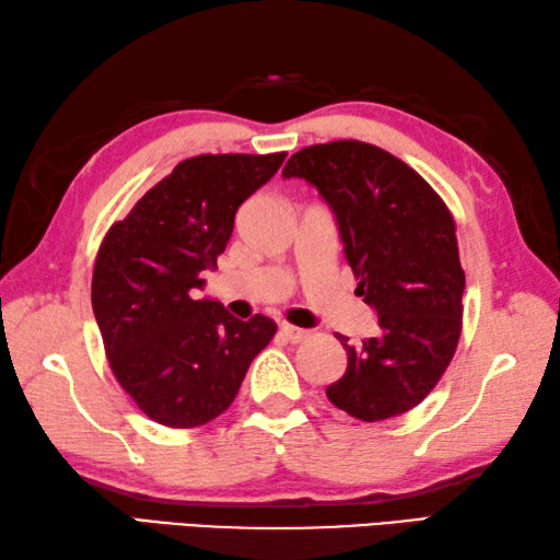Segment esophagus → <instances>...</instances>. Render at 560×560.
Returning <instances> with one entry per match:
<instances>
[{
  "label": "esophagus",
  "instance_id": "obj_1",
  "mask_svg": "<svg viewBox=\"0 0 560 560\" xmlns=\"http://www.w3.org/2000/svg\"><path fill=\"white\" fill-rule=\"evenodd\" d=\"M280 334L290 340V343H302V340L310 338V330L300 328V326H290V324H282L280 326Z\"/></svg>",
  "mask_w": 560,
  "mask_h": 560
}]
</instances>
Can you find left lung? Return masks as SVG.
I'll use <instances>...</instances> for the list:
<instances>
[{
  "mask_svg": "<svg viewBox=\"0 0 560 560\" xmlns=\"http://www.w3.org/2000/svg\"><path fill=\"white\" fill-rule=\"evenodd\" d=\"M322 196L380 316L376 336L348 346V370L326 389L348 416L376 423L416 408L435 389L462 334L464 270L452 212L423 176L380 147L338 140L304 147L282 168Z\"/></svg>",
  "mask_w": 560,
  "mask_h": 560,
  "instance_id": "8db88e82",
  "label": "left lung"
}]
</instances>
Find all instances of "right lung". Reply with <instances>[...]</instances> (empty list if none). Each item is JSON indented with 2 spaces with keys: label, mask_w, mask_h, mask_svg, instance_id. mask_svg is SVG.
I'll return each mask as SVG.
<instances>
[{
  "label": "right lung",
  "mask_w": 560,
  "mask_h": 560,
  "mask_svg": "<svg viewBox=\"0 0 560 560\" xmlns=\"http://www.w3.org/2000/svg\"><path fill=\"white\" fill-rule=\"evenodd\" d=\"M278 154H200L180 162L108 230L91 304L110 370L137 408L166 428L210 423L236 398L276 322L234 318L196 300L234 214L284 162Z\"/></svg>",
  "instance_id": "add662e5"
}]
</instances>
